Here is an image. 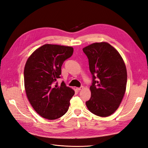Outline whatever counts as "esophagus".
<instances>
[{
  "label": "esophagus",
  "instance_id": "esophagus-1",
  "mask_svg": "<svg viewBox=\"0 0 148 148\" xmlns=\"http://www.w3.org/2000/svg\"><path fill=\"white\" fill-rule=\"evenodd\" d=\"M83 88V86H81V87H79V88H77V89H77V91H80V90H82V89Z\"/></svg>",
  "mask_w": 148,
  "mask_h": 148
}]
</instances>
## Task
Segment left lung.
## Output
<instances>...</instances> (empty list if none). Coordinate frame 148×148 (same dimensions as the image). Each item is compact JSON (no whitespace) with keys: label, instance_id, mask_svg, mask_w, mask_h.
Segmentation results:
<instances>
[{"label":"left lung","instance_id":"1","mask_svg":"<svg viewBox=\"0 0 148 148\" xmlns=\"http://www.w3.org/2000/svg\"><path fill=\"white\" fill-rule=\"evenodd\" d=\"M89 61L92 82L86 105L99 117H108L118 109L127 82L125 64L119 52L107 42H96L83 49Z\"/></svg>","mask_w":148,"mask_h":148}]
</instances>
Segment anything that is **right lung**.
<instances>
[{
	"label": "right lung",
	"instance_id": "obj_1",
	"mask_svg": "<svg viewBox=\"0 0 148 148\" xmlns=\"http://www.w3.org/2000/svg\"><path fill=\"white\" fill-rule=\"evenodd\" d=\"M73 48L55 44H44L36 49L26 61L24 69L25 88L33 109L42 117L55 120L68 111L75 91L60 78L61 67L73 54Z\"/></svg>",
	"mask_w": 148,
	"mask_h": 148
}]
</instances>
